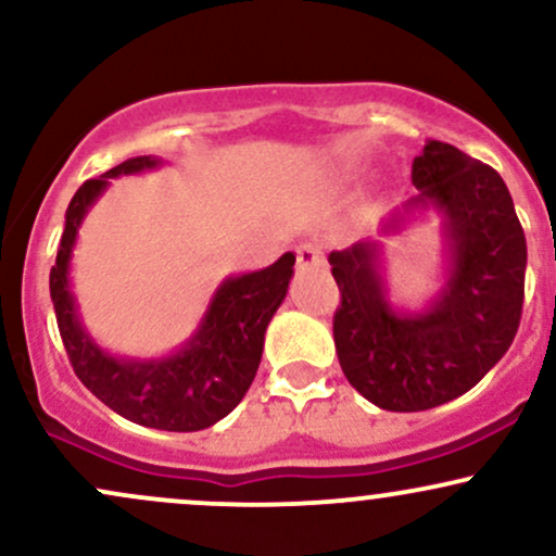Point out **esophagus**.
<instances>
[{
	"instance_id": "obj_1",
	"label": "esophagus",
	"mask_w": 556,
	"mask_h": 556,
	"mask_svg": "<svg viewBox=\"0 0 556 556\" xmlns=\"http://www.w3.org/2000/svg\"><path fill=\"white\" fill-rule=\"evenodd\" d=\"M324 266V251L318 242H303L298 245V269H318Z\"/></svg>"
}]
</instances>
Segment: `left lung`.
<instances>
[{
	"label": "left lung",
	"mask_w": 556,
	"mask_h": 556,
	"mask_svg": "<svg viewBox=\"0 0 556 556\" xmlns=\"http://www.w3.org/2000/svg\"><path fill=\"white\" fill-rule=\"evenodd\" d=\"M418 195L405 208L437 206L450 245V277L426 311L387 303L376 271L379 245L331 251L342 300L334 348L348 381L381 410L418 413L473 389L518 334L526 298V235L500 172L429 140L413 159ZM394 214L384 232H397Z\"/></svg>",
	"instance_id": "obj_1"
}]
</instances>
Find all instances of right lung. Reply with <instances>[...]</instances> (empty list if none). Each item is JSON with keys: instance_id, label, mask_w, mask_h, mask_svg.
<instances>
[{"instance_id": "obj_1", "label": "right lung", "mask_w": 556, "mask_h": 556, "mask_svg": "<svg viewBox=\"0 0 556 556\" xmlns=\"http://www.w3.org/2000/svg\"><path fill=\"white\" fill-rule=\"evenodd\" d=\"M159 159L136 156L101 177L86 180L70 201L65 232L49 271L56 327L73 371L114 413L162 431H201L214 426L245 397L264 353V334L282 305L295 256L285 253L261 271L229 277L214 292L201 327L180 353L162 361L114 358L96 344L78 318L70 290V256L78 227L112 177L154 169Z\"/></svg>"}]
</instances>
